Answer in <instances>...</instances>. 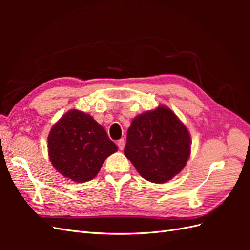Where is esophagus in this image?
<instances>
[{"label": "esophagus", "instance_id": "obj_1", "mask_svg": "<svg viewBox=\"0 0 250 250\" xmlns=\"http://www.w3.org/2000/svg\"><path fill=\"white\" fill-rule=\"evenodd\" d=\"M117 145H118V148H119L120 150H123V149H124V147H125V142H124V139H121V140H119V141H118V143H117Z\"/></svg>", "mask_w": 250, "mask_h": 250}]
</instances>
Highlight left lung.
<instances>
[{
    "mask_svg": "<svg viewBox=\"0 0 250 250\" xmlns=\"http://www.w3.org/2000/svg\"><path fill=\"white\" fill-rule=\"evenodd\" d=\"M191 138L172 110L160 106L135 118L127 131L125 156L141 176L163 184L184 169Z\"/></svg>",
    "mask_w": 250,
    "mask_h": 250,
    "instance_id": "1",
    "label": "left lung"
}]
</instances>
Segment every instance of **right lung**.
Listing matches in <instances>:
<instances>
[{
  "label": "right lung",
  "instance_id": "obj_1",
  "mask_svg": "<svg viewBox=\"0 0 250 250\" xmlns=\"http://www.w3.org/2000/svg\"><path fill=\"white\" fill-rule=\"evenodd\" d=\"M48 148L53 167L76 183L93 179L105 158L118 150L100 124L76 109L52 127Z\"/></svg>",
  "mask_w": 250,
  "mask_h": 250
}]
</instances>
